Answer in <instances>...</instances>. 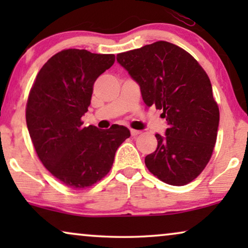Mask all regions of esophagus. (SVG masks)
Instances as JSON below:
<instances>
[{
    "label": "esophagus",
    "instance_id": "esophagus-1",
    "mask_svg": "<svg viewBox=\"0 0 248 248\" xmlns=\"http://www.w3.org/2000/svg\"><path fill=\"white\" fill-rule=\"evenodd\" d=\"M139 134H141V131H138V130H131V135H132V137H138Z\"/></svg>",
    "mask_w": 248,
    "mask_h": 248
}]
</instances>
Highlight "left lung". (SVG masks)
<instances>
[{
	"instance_id": "1",
	"label": "left lung",
	"mask_w": 248,
	"mask_h": 248,
	"mask_svg": "<svg viewBox=\"0 0 248 248\" xmlns=\"http://www.w3.org/2000/svg\"><path fill=\"white\" fill-rule=\"evenodd\" d=\"M116 59L140 86L144 104L161 109L168 124L165 135L155 134L157 149L145 166L166 184H188L208 165L218 134L219 108L208 74L191 54L162 40Z\"/></svg>"
}]
</instances>
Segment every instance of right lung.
Returning <instances> with one entry per match:
<instances>
[{
	"mask_svg": "<svg viewBox=\"0 0 248 248\" xmlns=\"http://www.w3.org/2000/svg\"><path fill=\"white\" fill-rule=\"evenodd\" d=\"M114 62V54L64 49L44 64L29 93L26 121L37 155L67 187L84 188L105 177L131 135L123 125L99 130L81 121L94 81Z\"/></svg>",
	"mask_w": 248,
	"mask_h": 248,
	"instance_id": "add662e5",
	"label": "right lung"
}]
</instances>
